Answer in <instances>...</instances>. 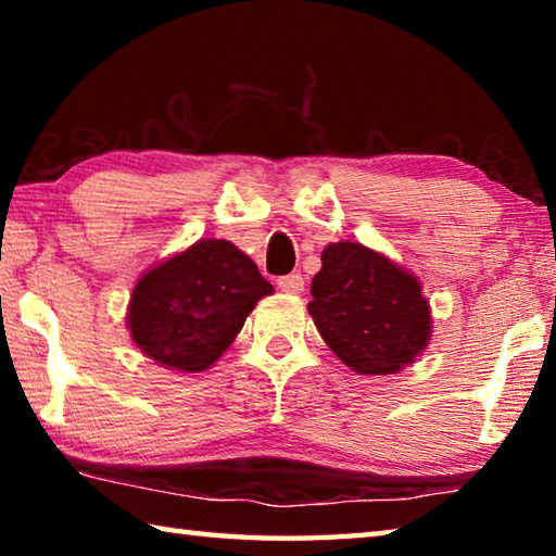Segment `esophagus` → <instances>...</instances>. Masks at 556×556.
Returning a JSON list of instances; mask_svg holds the SVG:
<instances>
[{
	"mask_svg": "<svg viewBox=\"0 0 556 556\" xmlns=\"http://www.w3.org/2000/svg\"><path fill=\"white\" fill-rule=\"evenodd\" d=\"M279 289L287 291V294H301L304 291V277L299 275V271H291L287 277H279Z\"/></svg>",
	"mask_w": 556,
	"mask_h": 556,
	"instance_id": "esophagus-1",
	"label": "esophagus"
}]
</instances>
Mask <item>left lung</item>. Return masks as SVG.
I'll return each mask as SVG.
<instances>
[{
    "mask_svg": "<svg viewBox=\"0 0 556 556\" xmlns=\"http://www.w3.org/2000/svg\"><path fill=\"white\" fill-rule=\"evenodd\" d=\"M312 296L318 333L361 375L400 372L429 343V301L419 281L361 242L328 244Z\"/></svg>",
    "mask_w": 556,
    "mask_h": 556,
    "instance_id": "8db88e82",
    "label": "left lung"
}]
</instances>
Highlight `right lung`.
<instances>
[{
	"instance_id": "obj_1",
	"label": "right lung",
	"mask_w": 556,
	"mask_h": 556,
	"mask_svg": "<svg viewBox=\"0 0 556 556\" xmlns=\"http://www.w3.org/2000/svg\"><path fill=\"white\" fill-rule=\"evenodd\" d=\"M271 285L228 240H199L137 281L129 333L164 368L201 372L228 351Z\"/></svg>"
}]
</instances>
